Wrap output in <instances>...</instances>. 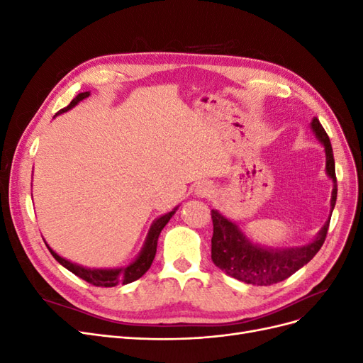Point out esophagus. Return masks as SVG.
<instances>
[{
  "mask_svg": "<svg viewBox=\"0 0 363 363\" xmlns=\"http://www.w3.org/2000/svg\"><path fill=\"white\" fill-rule=\"evenodd\" d=\"M213 194V184L208 182H200L195 186V195L200 199H208Z\"/></svg>",
  "mask_w": 363,
  "mask_h": 363,
  "instance_id": "1",
  "label": "esophagus"
}]
</instances>
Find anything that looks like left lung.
Here are the masks:
<instances>
[{
    "label": "left lung",
    "instance_id": "8db88e82",
    "mask_svg": "<svg viewBox=\"0 0 363 363\" xmlns=\"http://www.w3.org/2000/svg\"><path fill=\"white\" fill-rule=\"evenodd\" d=\"M311 128L315 138L324 145L325 151V172L333 182L330 215L323 228L318 232L312 242L301 247L271 248L255 244L240 227L225 218L219 211H212L213 236H212V260L215 265L224 271L227 276L257 286H269L291 277L294 272L309 263L323 247L332 212L336 204L337 184L335 172V157L330 139L323 128L320 119L313 118Z\"/></svg>",
    "mask_w": 363,
    "mask_h": 363
}]
</instances>
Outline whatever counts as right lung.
<instances>
[{"label":"right lung","mask_w":363,"mask_h":363,"mask_svg":"<svg viewBox=\"0 0 363 363\" xmlns=\"http://www.w3.org/2000/svg\"><path fill=\"white\" fill-rule=\"evenodd\" d=\"M89 95H91V92L79 94L67 107L60 108V111L56 115H54V118H56L57 115H62L65 112L71 111L72 107H75L77 104L83 101L84 98H87ZM177 208H179V206L174 207L171 212L159 216L156 221L151 224V227L148 230V235L145 238L144 247H142V250H140L139 255L136 256V259L131 260L128 265L121 267V268H87V267H82V265H79V263H74L68 259L59 256L57 252L54 251L47 242L45 244H47L48 250L51 251L52 257L56 259L62 267L69 269L72 274H75L77 277H80V279L86 280L87 283L94 284V286L112 288V286H116V284H127V283H131V281L140 279L150 269L151 263H152V260H155V256H156L159 235L163 230V227L168 224V221L172 218V215L175 213Z\"/></svg>","instance_id":"right-lung-1"}]
</instances>
